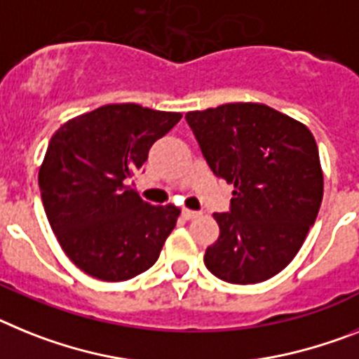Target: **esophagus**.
I'll use <instances>...</instances> for the list:
<instances>
[{"label": "esophagus", "mask_w": 359, "mask_h": 359, "mask_svg": "<svg viewBox=\"0 0 359 359\" xmlns=\"http://www.w3.org/2000/svg\"><path fill=\"white\" fill-rule=\"evenodd\" d=\"M198 211H191V210H182V217L186 218V220H193V218L198 217Z\"/></svg>", "instance_id": "34e87169"}]
</instances>
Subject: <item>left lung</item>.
<instances>
[{
	"label": "left lung",
	"instance_id": "obj_1",
	"mask_svg": "<svg viewBox=\"0 0 359 359\" xmlns=\"http://www.w3.org/2000/svg\"><path fill=\"white\" fill-rule=\"evenodd\" d=\"M202 155L233 184L231 208L215 213L220 235L204 264L229 283H258L289 266L323 198V173L305 124L258 102L186 114Z\"/></svg>",
	"mask_w": 359,
	"mask_h": 359
}]
</instances>
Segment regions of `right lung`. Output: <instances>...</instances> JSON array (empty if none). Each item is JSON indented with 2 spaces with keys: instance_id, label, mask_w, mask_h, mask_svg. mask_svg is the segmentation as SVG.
I'll list each match as a JSON object with an SVG mask.
<instances>
[{
  "instance_id": "obj_1",
  "label": "right lung",
  "mask_w": 359,
  "mask_h": 359,
  "mask_svg": "<svg viewBox=\"0 0 359 359\" xmlns=\"http://www.w3.org/2000/svg\"><path fill=\"white\" fill-rule=\"evenodd\" d=\"M182 115L141 104H104L52 135L39 189L52 231L81 271L121 282L157 262L180 210L151 205L128 186L154 142Z\"/></svg>"
}]
</instances>
